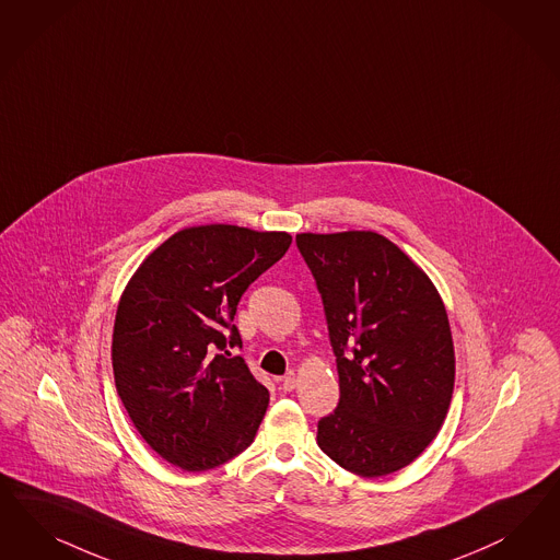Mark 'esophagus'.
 I'll use <instances>...</instances> for the list:
<instances>
[{"instance_id":"esophagus-1","label":"esophagus","mask_w":560,"mask_h":560,"mask_svg":"<svg viewBox=\"0 0 560 560\" xmlns=\"http://www.w3.org/2000/svg\"><path fill=\"white\" fill-rule=\"evenodd\" d=\"M280 385H282L284 392H292V389L296 387V375L290 371L289 375H284V377L280 380Z\"/></svg>"}]
</instances>
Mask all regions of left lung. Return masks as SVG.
Here are the masks:
<instances>
[{
    "instance_id": "left-lung-1",
    "label": "left lung",
    "mask_w": 560,
    "mask_h": 560,
    "mask_svg": "<svg viewBox=\"0 0 560 560\" xmlns=\"http://www.w3.org/2000/svg\"><path fill=\"white\" fill-rule=\"evenodd\" d=\"M324 303L340 401L317 445L364 478L412 464L439 433L455 381L447 311L429 276L371 231L296 235Z\"/></svg>"
}]
</instances>
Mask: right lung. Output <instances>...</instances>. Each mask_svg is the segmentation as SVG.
Masks as SVG:
<instances>
[{
    "mask_svg": "<svg viewBox=\"0 0 560 560\" xmlns=\"http://www.w3.org/2000/svg\"><path fill=\"white\" fill-rule=\"evenodd\" d=\"M289 233L231 224L166 238L129 280L113 327L115 387L138 433L187 471L245 452L270 394L253 380L233 324L243 292L289 252Z\"/></svg>",
    "mask_w": 560,
    "mask_h": 560,
    "instance_id": "obj_1",
    "label": "right lung"
}]
</instances>
